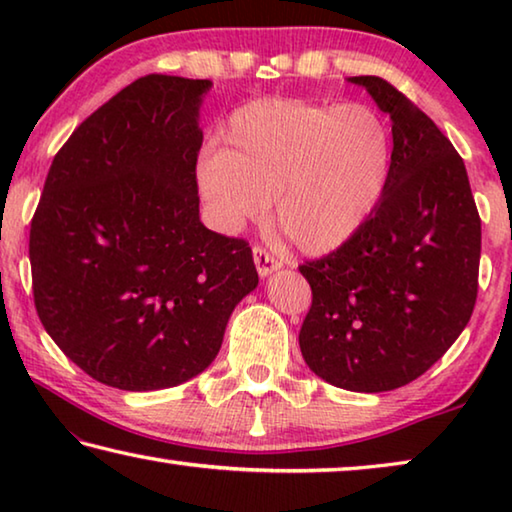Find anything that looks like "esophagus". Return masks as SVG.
I'll return each mask as SVG.
<instances>
[{
    "label": "esophagus",
    "instance_id": "34e87169",
    "mask_svg": "<svg viewBox=\"0 0 512 512\" xmlns=\"http://www.w3.org/2000/svg\"><path fill=\"white\" fill-rule=\"evenodd\" d=\"M253 257H255V266H257L259 277H268L273 271H277V268L282 266L280 259H275L271 253H266V250L259 248V246L253 248Z\"/></svg>",
    "mask_w": 512,
    "mask_h": 512
}]
</instances>
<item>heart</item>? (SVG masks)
Here are the masks:
<instances>
[{
	"label": "heart",
	"instance_id": "heart-1",
	"mask_svg": "<svg viewBox=\"0 0 512 512\" xmlns=\"http://www.w3.org/2000/svg\"><path fill=\"white\" fill-rule=\"evenodd\" d=\"M393 133L375 108L259 99L237 108L196 167L212 225L225 235L262 219L307 255H327L363 230L386 196Z\"/></svg>",
	"mask_w": 512,
	"mask_h": 512
}]
</instances>
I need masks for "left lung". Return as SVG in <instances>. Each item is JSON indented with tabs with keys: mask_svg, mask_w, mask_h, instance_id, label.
Listing matches in <instances>:
<instances>
[{
	"mask_svg": "<svg viewBox=\"0 0 512 512\" xmlns=\"http://www.w3.org/2000/svg\"><path fill=\"white\" fill-rule=\"evenodd\" d=\"M348 81L393 121V173L359 235L300 266L314 300L298 339L327 384L384 393L427 372L470 323L481 219L440 128L379 76Z\"/></svg>",
	"mask_w": 512,
	"mask_h": 512,
	"instance_id": "8db88e82",
	"label": "left lung"
}]
</instances>
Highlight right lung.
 I'll use <instances>...</instances> for the list:
<instances>
[{"label":"right lung","mask_w":512,"mask_h":512,"mask_svg":"<svg viewBox=\"0 0 512 512\" xmlns=\"http://www.w3.org/2000/svg\"><path fill=\"white\" fill-rule=\"evenodd\" d=\"M207 79L149 74L76 128L31 221L33 298L47 334L119 391L196 377L257 289L244 239L207 230L196 160Z\"/></svg>","instance_id":"right-lung-1"}]
</instances>
